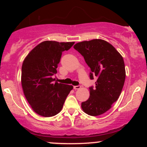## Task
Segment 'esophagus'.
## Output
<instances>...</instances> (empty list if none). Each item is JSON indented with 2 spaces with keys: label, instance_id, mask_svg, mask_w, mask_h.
Returning <instances> with one entry per match:
<instances>
[{
  "label": "esophagus",
  "instance_id": "1",
  "mask_svg": "<svg viewBox=\"0 0 147 147\" xmlns=\"http://www.w3.org/2000/svg\"><path fill=\"white\" fill-rule=\"evenodd\" d=\"M80 88H81L80 86H74V89H75V90H79V89Z\"/></svg>",
  "mask_w": 147,
  "mask_h": 147
}]
</instances>
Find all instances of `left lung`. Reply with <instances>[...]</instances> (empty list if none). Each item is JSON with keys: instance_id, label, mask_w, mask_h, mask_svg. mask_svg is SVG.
Segmentation results:
<instances>
[{"instance_id": "8db88e82", "label": "left lung", "mask_w": 147, "mask_h": 147, "mask_svg": "<svg viewBox=\"0 0 147 147\" xmlns=\"http://www.w3.org/2000/svg\"><path fill=\"white\" fill-rule=\"evenodd\" d=\"M74 48L90 67V79H93V75L98 77L95 88L89 89L88 99L82 103V109L89 115H100L112 107L122 90L126 78L123 57L111 43L102 39L79 42Z\"/></svg>"}]
</instances>
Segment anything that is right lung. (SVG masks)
Here are the masks:
<instances>
[{
    "label": "right lung",
    "instance_id": "obj_1",
    "mask_svg": "<svg viewBox=\"0 0 147 147\" xmlns=\"http://www.w3.org/2000/svg\"><path fill=\"white\" fill-rule=\"evenodd\" d=\"M75 42L45 41L34 47L23 62L21 85L25 98L36 113L52 117L61 111L71 85L54 82L62 52Z\"/></svg>",
    "mask_w": 147,
    "mask_h": 147
}]
</instances>
